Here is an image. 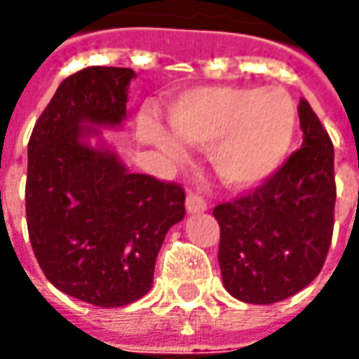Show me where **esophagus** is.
I'll return each instance as SVG.
<instances>
[{"label":"esophagus","instance_id":"obj_1","mask_svg":"<svg viewBox=\"0 0 359 359\" xmlns=\"http://www.w3.org/2000/svg\"><path fill=\"white\" fill-rule=\"evenodd\" d=\"M186 210L187 214H201V212L208 210V203L198 194H189L186 198Z\"/></svg>","mask_w":359,"mask_h":359}]
</instances>
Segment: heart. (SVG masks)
Returning a JSON list of instances; mask_svg holds the SVG:
<instances>
[{
	"label": "heart",
	"instance_id": "b5f03b06",
	"mask_svg": "<svg viewBox=\"0 0 359 359\" xmlns=\"http://www.w3.org/2000/svg\"><path fill=\"white\" fill-rule=\"evenodd\" d=\"M175 138L154 119L140 130L170 158H184V146L210 151L222 184L233 189L259 186L280 170L294 144L297 107L278 88H198L182 95L170 109Z\"/></svg>",
	"mask_w": 359,
	"mask_h": 359
}]
</instances>
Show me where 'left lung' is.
I'll list each match as a JSON object with an SVG mask.
<instances>
[{
	"label": "left lung",
	"mask_w": 359,
	"mask_h": 359,
	"mask_svg": "<svg viewBox=\"0 0 359 359\" xmlns=\"http://www.w3.org/2000/svg\"><path fill=\"white\" fill-rule=\"evenodd\" d=\"M302 147L252 194L219 203V269L229 294L276 304L322 271L334 233V145L306 100L297 105Z\"/></svg>",
	"instance_id": "8db88e82"
}]
</instances>
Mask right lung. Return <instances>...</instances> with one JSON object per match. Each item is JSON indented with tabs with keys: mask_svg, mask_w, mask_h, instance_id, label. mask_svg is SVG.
I'll return each instance as SVG.
<instances>
[{
	"mask_svg": "<svg viewBox=\"0 0 359 359\" xmlns=\"http://www.w3.org/2000/svg\"><path fill=\"white\" fill-rule=\"evenodd\" d=\"M133 77L130 67L102 65L65 77L27 144L25 215L37 264L60 292L102 308L151 290L165 233L186 215L182 186L131 173L104 145L102 128L126 119Z\"/></svg>",
	"mask_w": 359,
	"mask_h": 359,
	"instance_id": "obj_1",
	"label": "right lung"
}]
</instances>
